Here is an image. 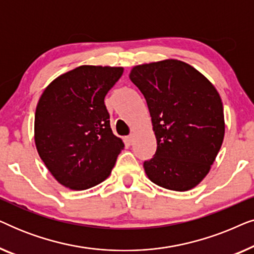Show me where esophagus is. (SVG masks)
Wrapping results in <instances>:
<instances>
[{
  "label": "esophagus",
  "instance_id": "esophagus-1",
  "mask_svg": "<svg viewBox=\"0 0 254 254\" xmlns=\"http://www.w3.org/2000/svg\"><path fill=\"white\" fill-rule=\"evenodd\" d=\"M126 142L129 145L133 144V142H134V136H133V135H129V136H127L126 137Z\"/></svg>",
  "mask_w": 254,
  "mask_h": 254
}]
</instances>
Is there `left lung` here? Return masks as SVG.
I'll return each instance as SVG.
<instances>
[{"label":"left lung","mask_w":254,"mask_h":254,"mask_svg":"<svg viewBox=\"0 0 254 254\" xmlns=\"http://www.w3.org/2000/svg\"><path fill=\"white\" fill-rule=\"evenodd\" d=\"M130 81L147 100L157 150L143 163L148 178L185 192L202 182L223 143V104L207 77L168 59L135 65Z\"/></svg>","instance_id":"left-lung-1"}]
</instances>
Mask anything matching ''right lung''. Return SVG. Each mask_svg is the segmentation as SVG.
Here are the masks:
<instances>
[{"label":"right lung","mask_w":254,"mask_h":254,"mask_svg":"<svg viewBox=\"0 0 254 254\" xmlns=\"http://www.w3.org/2000/svg\"><path fill=\"white\" fill-rule=\"evenodd\" d=\"M123 72V67L79 65L44 90L34 116V142L62 186L88 190L112 172L125 144L112 133L104 98Z\"/></svg>","instance_id":"right-lung-1"}]
</instances>
